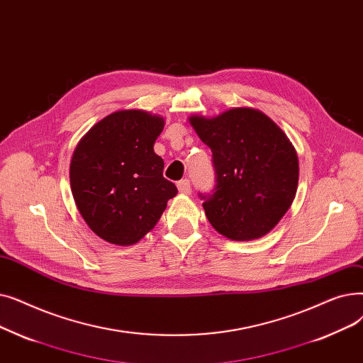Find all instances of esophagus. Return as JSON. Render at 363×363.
<instances>
[{"label":"esophagus","mask_w":363,"mask_h":363,"mask_svg":"<svg viewBox=\"0 0 363 363\" xmlns=\"http://www.w3.org/2000/svg\"><path fill=\"white\" fill-rule=\"evenodd\" d=\"M177 187H179V192H180V194H183V195H189V194L192 192L191 183H189V180H187V179L180 180V182L177 183Z\"/></svg>","instance_id":"esophagus-1"}]
</instances>
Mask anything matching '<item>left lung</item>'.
Masks as SVG:
<instances>
[{
	"instance_id": "8db88e82",
	"label": "left lung",
	"mask_w": 363,
	"mask_h": 363,
	"mask_svg": "<svg viewBox=\"0 0 363 363\" xmlns=\"http://www.w3.org/2000/svg\"><path fill=\"white\" fill-rule=\"evenodd\" d=\"M189 123L213 152L217 184L213 195H201L211 226L232 240L267 235L297 194L298 157L286 134L252 108L192 115Z\"/></svg>"
}]
</instances>
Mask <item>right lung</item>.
I'll use <instances>...</instances> for the list:
<instances>
[{
	"label": "right lung",
	"instance_id": "obj_1",
	"mask_svg": "<svg viewBox=\"0 0 363 363\" xmlns=\"http://www.w3.org/2000/svg\"><path fill=\"white\" fill-rule=\"evenodd\" d=\"M165 121L140 109L116 111L93 125L77 145L69 179L87 226L113 245H133L149 233L177 195L164 179L153 150Z\"/></svg>",
	"mask_w": 363,
	"mask_h": 363
}]
</instances>
